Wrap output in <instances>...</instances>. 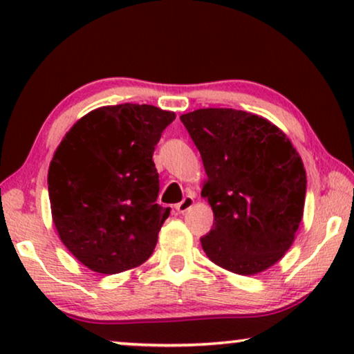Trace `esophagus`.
I'll use <instances>...</instances> for the list:
<instances>
[{
	"instance_id": "esophagus-1",
	"label": "esophagus",
	"mask_w": 354,
	"mask_h": 354,
	"mask_svg": "<svg viewBox=\"0 0 354 354\" xmlns=\"http://www.w3.org/2000/svg\"><path fill=\"white\" fill-rule=\"evenodd\" d=\"M193 205H195V200H193V196L188 195V196L183 198L180 203H177L176 209H177V212H180V214H185V212L190 209Z\"/></svg>"
}]
</instances>
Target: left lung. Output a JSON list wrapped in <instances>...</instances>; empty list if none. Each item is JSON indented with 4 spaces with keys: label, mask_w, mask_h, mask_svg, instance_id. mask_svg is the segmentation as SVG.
<instances>
[{
    "label": "left lung",
    "mask_w": 354,
    "mask_h": 354,
    "mask_svg": "<svg viewBox=\"0 0 354 354\" xmlns=\"http://www.w3.org/2000/svg\"><path fill=\"white\" fill-rule=\"evenodd\" d=\"M180 120L201 154V195L214 212L203 250L230 272H263L292 246L301 222V158L282 130L245 111L196 109Z\"/></svg>",
    "instance_id": "left-lung-1"
}]
</instances>
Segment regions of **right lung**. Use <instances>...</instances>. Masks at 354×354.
<instances>
[{
    "label": "right lung",
    "mask_w": 354,
    "mask_h": 354,
    "mask_svg": "<svg viewBox=\"0 0 354 354\" xmlns=\"http://www.w3.org/2000/svg\"><path fill=\"white\" fill-rule=\"evenodd\" d=\"M176 114L149 104L103 106L72 127L48 171L53 221L86 268L118 274L151 256L171 207L159 206L154 147Z\"/></svg>",
    "instance_id": "add662e5"
}]
</instances>
